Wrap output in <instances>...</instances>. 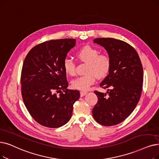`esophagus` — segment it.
<instances>
[{
	"label": "esophagus",
	"instance_id": "obj_1",
	"mask_svg": "<svg viewBox=\"0 0 159 159\" xmlns=\"http://www.w3.org/2000/svg\"><path fill=\"white\" fill-rule=\"evenodd\" d=\"M88 92L86 91H80V97H83Z\"/></svg>",
	"mask_w": 159,
	"mask_h": 159
}]
</instances>
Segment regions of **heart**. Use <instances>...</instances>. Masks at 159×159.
<instances>
[{
  "mask_svg": "<svg viewBox=\"0 0 159 159\" xmlns=\"http://www.w3.org/2000/svg\"><path fill=\"white\" fill-rule=\"evenodd\" d=\"M76 57L82 62L87 63L84 75L80 76L71 82L73 88L88 90L95 82L97 77L101 79L108 74L111 61L105 53H99V49L95 47L87 45L82 48L77 53ZM65 73L70 76L76 75V66L74 61L70 59H66L63 63Z\"/></svg>",
  "mask_w": 159,
  "mask_h": 159,
  "instance_id": "obj_1",
  "label": "heart"
}]
</instances>
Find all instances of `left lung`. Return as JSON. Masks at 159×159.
Returning <instances> with one entry per match:
<instances>
[{
	"instance_id": "8db88e82",
	"label": "left lung",
	"mask_w": 159,
	"mask_h": 159,
	"mask_svg": "<svg viewBox=\"0 0 159 159\" xmlns=\"http://www.w3.org/2000/svg\"><path fill=\"white\" fill-rule=\"evenodd\" d=\"M108 52L111 61L109 73L100 84L107 93L95 90L98 101L92 110L95 120L112 126L133 112L142 93L143 67L134 48L125 41L110 38L93 39Z\"/></svg>"
}]
</instances>
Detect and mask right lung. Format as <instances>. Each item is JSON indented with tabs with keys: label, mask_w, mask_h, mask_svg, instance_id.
<instances>
[{
	"label": "right lung",
	"mask_w": 159,
	"mask_h": 159,
	"mask_svg": "<svg viewBox=\"0 0 159 159\" xmlns=\"http://www.w3.org/2000/svg\"><path fill=\"white\" fill-rule=\"evenodd\" d=\"M75 39H51L27 54L20 75L24 104L32 118L49 128L63 126L70 120L78 90L68 89L63 63L75 45Z\"/></svg>",
	"instance_id": "right-lung-1"
}]
</instances>
